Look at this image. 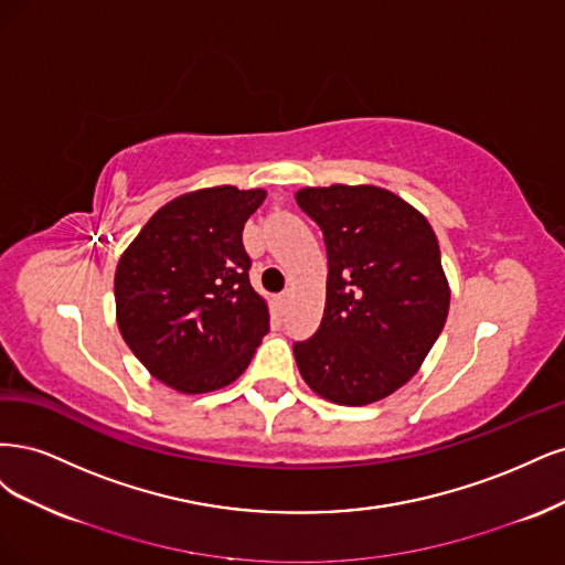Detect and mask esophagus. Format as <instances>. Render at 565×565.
I'll list each match as a JSON object with an SVG mask.
<instances>
[{"label": "esophagus", "instance_id": "obj_1", "mask_svg": "<svg viewBox=\"0 0 565 565\" xmlns=\"http://www.w3.org/2000/svg\"><path fill=\"white\" fill-rule=\"evenodd\" d=\"M288 302H290V290H284V294L279 296V305L286 309V307H288Z\"/></svg>", "mask_w": 565, "mask_h": 565}]
</instances>
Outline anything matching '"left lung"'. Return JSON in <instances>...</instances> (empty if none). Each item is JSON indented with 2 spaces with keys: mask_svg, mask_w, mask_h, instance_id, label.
Here are the masks:
<instances>
[{
  "mask_svg": "<svg viewBox=\"0 0 565 565\" xmlns=\"http://www.w3.org/2000/svg\"><path fill=\"white\" fill-rule=\"evenodd\" d=\"M298 206L323 232L326 307L294 344L305 382L340 406H366L420 369L448 317L436 234L404 199L373 185L305 188Z\"/></svg>",
  "mask_w": 565,
  "mask_h": 565,
  "instance_id": "1",
  "label": "left lung"
}]
</instances>
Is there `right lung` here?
Instances as JSON below:
<instances>
[{
	"instance_id": "add662e5",
	"label": "right lung",
	"mask_w": 565,
	"mask_h": 565,
	"mask_svg": "<svg viewBox=\"0 0 565 565\" xmlns=\"http://www.w3.org/2000/svg\"><path fill=\"white\" fill-rule=\"evenodd\" d=\"M263 190H196L159 209L115 275L121 338L163 385L183 394L239 377L269 331L253 290L244 225Z\"/></svg>"
}]
</instances>
